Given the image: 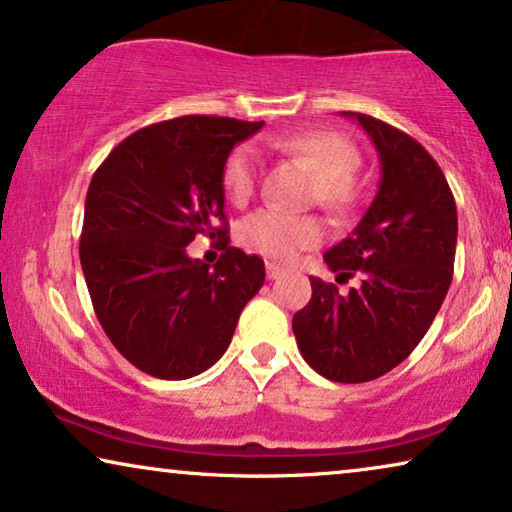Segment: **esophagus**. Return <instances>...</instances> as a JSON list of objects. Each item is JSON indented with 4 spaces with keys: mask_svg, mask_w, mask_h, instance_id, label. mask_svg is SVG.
I'll use <instances>...</instances> for the list:
<instances>
[{
    "mask_svg": "<svg viewBox=\"0 0 512 512\" xmlns=\"http://www.w3.org/2000/svg\"><path fill=\"white\" fill-rule=\"evenodd\" d=\"M281 274H283V269L278 267V264L267 262V278H269V281H274V278H278Z\"/></svg>",
    "mask_w": 512,
    "mask_h": 512,
    "instance_id": "esophagus-1",
    "label": "esophagus"
}]
</instances>
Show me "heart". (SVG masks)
I'll use <instances>...</instances> for the list:
<instances>
[{
  "mask_svg": "<svg viewBox=\"0 0 512 512\" xmlns=\"http://www.w3.org/2000/svg\"><path fill=\"white\" fill-rule=\"evenodd\" d=\"M271 145L295 156L316 175L313 199L332 213H349L360 199L353 170L358 168V147L337 131L311 128L271 138ZM260 161L250 145H238L222 163V187L231 203L243 206L255 192ZM325 238V224L316 215H288L278 210H257L238 224V241L269 260L288 264L299 252L316 248Z\"/></svg>",
  "mask_w": 512,
  "mask_h": 512,
  "instance_id": "b5f03b06",
  "label": "heart"
}]
</instances>
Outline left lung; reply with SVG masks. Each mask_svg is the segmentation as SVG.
<instances>
[{
	"mask_svg": "<svg viewBox=\"0 0 512 512\" xmlns=\"http://www.w3.org/2000/svg\"><path fill=\"white\" fill-rule=\"evenodd\" d=\"M370 135L381 161L379 192L363 220L325 252L339 295L311 276V299L292 318L297 346L325 379L360 384L400 365L431 327L454 271L456 203L438 161L410 135L370 114L346 112Z\"/></svg>",
	"mask_w": 512,
	"mask_h": 512,
	"instance_id": "left-lung-1",
	"label": "left lung"
}]
</instances>
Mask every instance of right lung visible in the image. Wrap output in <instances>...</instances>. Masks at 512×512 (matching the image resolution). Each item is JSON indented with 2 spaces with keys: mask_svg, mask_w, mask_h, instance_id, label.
<instances>
[{
  "mask_svg": "<svg viewBox=\"0 0 512 512\" xmlns=\"http://www.w3.org/2000/svg\"><path fill=\"white\" fill-rule=\"evenodd\" d=\"M262 126L196 114L159 121L93 173L79 241L88 295L114 349L156 379L215 365L264 285L262 257L229 245L222 187L227 154ZM196 235L221 238L213 270L186 255Z\"/></svg>",
  "mask_w": 512,
  "mask_h": 512,
  "instance_id": "1",
  "label": "right lung"
}]
</instances>
